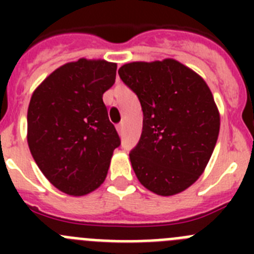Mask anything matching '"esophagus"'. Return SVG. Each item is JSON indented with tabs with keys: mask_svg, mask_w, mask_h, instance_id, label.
<instances>
[{
	"mask_svg": "<svg viewBox=\"0 0 254 254\" xmlns=\"http://www.w3.org/2000/svg\"><path fill=\"white\" fill-rule=\"evenodd\" d=\"M117 131H118V133H120V134L123 133V123L117 125Z\"/></svg>",
	"mask_w": 254,
	"mask_h": 254,
	"instance_id": "1",
	"label": "esophagus"
}]
</instances>
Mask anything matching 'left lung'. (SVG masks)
I'll return each instance as SVG.
<instances>
[{
    "instance_id": "1",
    "label": "left lung",
    "mask_w": 254,
    "mask_h": 254,
    "mask_svg": "<svg viewBox=\"0 0 254 254\" xmlns=\"http://www.w3.org/2000/svg\"><path fill=\"white\" fill-rule=\"evenodd\" d=\"M118 73L143 113L141 138L129 154L134 174L159 196L181 193L203 173L219 136L210 87L173 58L126 64Z\"/></svg>"
}]
</instances>
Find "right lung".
Returning <instances> with one entry per match:
<instances>
[{"label":"right lung","instance_id":"obj_1","mask_svg":"<svg viewBox=\"0 0 254 254\" xmlns=\"http://www.w3.org/2000/svg\"><path fill=\"white\" fill-rule=\"evenodd\" d=\"M116 69L113 62L80 58L55 69L31 95L29 149L46 178L69 196L100 187L121 145L103 103Z\"/></svg>","mask_w":254,"mask_h":254}]
</instances>
